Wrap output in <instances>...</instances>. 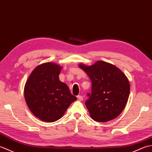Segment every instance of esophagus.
<instances>
[{
  "label": "esophagus",
  "instance_id": "1",
  "mask_svg": "<svg viewBox=\"0 0 152 152\" xmlns=\"http://www.w3.org/2000/svg\"><path fill=\"white\" fill-rule=\"evenodd\" d=\"M77 99H78V101H83V96L82 95H78L77 96Z\"/></svg>",
  "mask_w": 152,
  "mask_h": 152
}]
</instances>
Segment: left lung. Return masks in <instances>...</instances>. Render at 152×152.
<instances>
[{
  "label": "left lung",
  "mask_w": 152,
  "mask_h": 152,
  "mask_svg": "<svg viewBox=\"0 0 152 152\" xmlns=\"http://www.w3.org/2000/svg\"><path fill=\"white\" fill-rule=\"evenodd\" d=\"M92 83L91 94L86 106L91 118L96 121L114 119L124 110L129 99L130 85L125 74L118 67L103 61L92 65L78 64Z\"/></svg>",
  "instance_id": "1"
}]
</instances>
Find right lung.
I'll return each instance as SVG.
<instances>
[{
  "label": "right lung",
  "mask_w": 152,
  "mask_h": 152,
  "mask_svg": "<svg viewBox=\"0 0 152 152\" xmlns=\"http://www.w3.org/2000/svg\"><path fill=\"white\" fill-rule=\"evenodd\" d=\"M61 69L53 62L39 64L25 83V101L34 115L42 121L51 123L59 119L77 100L66 83L59 80Z\"/></svg>",
  "instance_id": "add662e5"
}]
</instances>
